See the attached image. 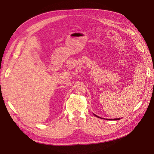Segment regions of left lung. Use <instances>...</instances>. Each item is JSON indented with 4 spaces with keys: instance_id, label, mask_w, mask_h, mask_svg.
I'll return each instance as SVG.
<instances>
[{
    "instance_id": "8db88e82",
    "label": "left lung",
    "mask_w": 154,
    "mask_h": 154,
    "mask_svg": "<svg viewBox=\"0 0 154 154\" xmlns=\"http://www.w3.org/2000/svg\"><path fill=\"white\" fill-rule=\"evenodd\" d=\"M94 116H96V117H97V118H100V117H99V116H96V115H95V114H94ZM119 119H119V118H117V119H111V120H119Z\"/></svg>"
}]
</instances>
